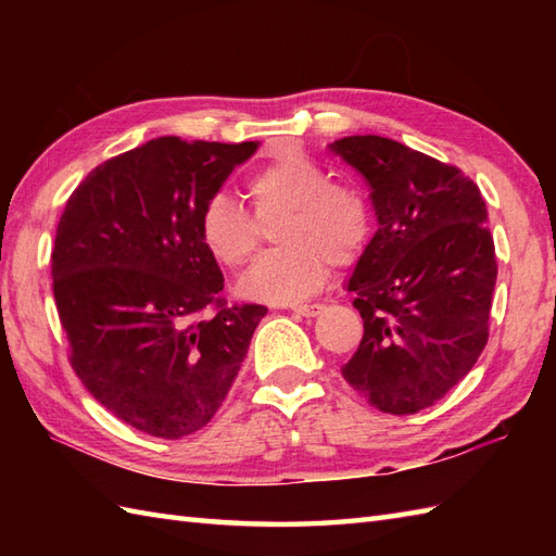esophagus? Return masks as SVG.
Segmentation results:
<instances>
[{"label":"esophagus","mask_w":556,"mask_h":556,"mask_svg":"<svg viewBox=\"0 0 556 556\" xmlns=\"http://www.w3.org/2000/svg\"><path fill=\"white\" fill-rule=\"evenodd\" d=\"M287 311L296 313V315H303V317H315L323 313V305L320 303H313V305H285Z\"/></svg>","instance_id":"esophagus-1"}]
</instances>
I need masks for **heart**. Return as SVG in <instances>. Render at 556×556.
I'll list each match as a JSON object with an SVG mask.
<instances>
[{
	"mask_svg": "<svg viewBox=\"0 0 556 556\" xmlns=\"http://www.w3.org/2000/svg\"><path fill=\"white\" fill-rule=\"evenodd\" d=\"M255 219L227 195L205 200L198 233L205 251L229 269H241L260 243L257 224L277 248L248 269L241 293L260 301H293L315 293L329 277V263L349 267L372 236V207L358 186L329 181L320 162L285 152L260 167L245 184Z\"/></svg>",
	"mask_w": 556,
	"mask_h": 556,
	"instance_id": "b5f03b06",
	"label": "heart"
}]
</instances>
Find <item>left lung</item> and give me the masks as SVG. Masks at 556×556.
<instances>
[{
    "instance_id": "obj_1",
    "label": "left lung",
    "mask_w": 556,
    "mask_h": 556,
    "mask_svg": "<svg viewBox=\"0 0 556 556\" xmlns=\"http://www.w3.org/2000/svg\"><path fill=\"white\" fill-rule=\"evenodd\" d=\"M329 150L368 181L380 224L346 285L365 332L341 375L370 406L410 416L452 392L488 344L497 255L485 200L460 169L392 138L346 136Z\"/></svg>"
}]
</instances>
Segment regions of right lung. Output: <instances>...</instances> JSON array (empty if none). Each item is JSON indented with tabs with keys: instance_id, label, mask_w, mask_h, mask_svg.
Segmentation results:
<instances>
[{
	"instance_id": "add662e5",
	"label": "right lung",
	"mask_w": 556,
	"mask_h": 556,
	"mask_svg": "<svg viewBox=\"0 0 556 556\" xmlns=\"http://www.w3.org/2000/svg\"><path fill=\"white\" fill-rule=\"evenodd\" d=\"M260 143L162 136L92 169L56 227L52 289L71 368L131 428L179 440L215 416L267 308L227 305L198 233Z\"/></svg>"
}]
</instances>
